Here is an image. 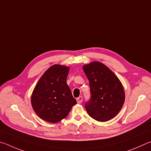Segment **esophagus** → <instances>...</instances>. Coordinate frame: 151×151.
Here are the masks:
<instances>
[{
	"instance_id": "1",
	"label": "esophagus",
	"mask_w": 151,
	"mask_h": 151,
	"mask_svg": "<svg viewBox=\"0 0 151 151\" xmlns=\"http://www.w3.org/2000/svg\"><path fill=\"white\" fill-rule=\"evenodd\" d=\"M76 100H77V102L78 103V104H81V103L83 101V97L80 96V97H78V98L76 99Z\"/></svg>"
}]
</instances>
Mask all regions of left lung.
<instances>
[{
  "instance_id": "8db88e82",
  "label": "left lung",
  "mask_w": 151,
  "mask_h": 151,
  "mask_svg": "<svg viewBox=\"0 0 151 151\" xmlns=\"http://www.w3.org/2000/svg\"><path fill=\"white\" fill-rule=\"evenodd\" d=\"M88 78L91 99L85 105L91 117L100 122L114 118L125 99L123 86L117 76L101 62H93L83 66Z\"/></svg>"
}]
</instances>
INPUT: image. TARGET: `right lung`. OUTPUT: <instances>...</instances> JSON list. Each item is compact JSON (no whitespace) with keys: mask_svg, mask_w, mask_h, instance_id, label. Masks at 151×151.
Masks as SVG:
<instances>
[{"mask_svg":"<svg viewBox=\"0 0 151 151\" xmlns=\"http://www.w3.org/2000/svg\"><path fill=\"white\" fill-rule=\"evenodd\" d=\"M69 71L68 66L52 65L41 76L32 93L34 112L47 122H59L77 104L66 82Z\"/></svg>","mask_w":151,"mask_h":151,"instance_id":"1","label":"right lung"}]
</instances>
